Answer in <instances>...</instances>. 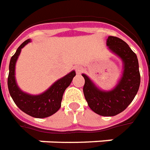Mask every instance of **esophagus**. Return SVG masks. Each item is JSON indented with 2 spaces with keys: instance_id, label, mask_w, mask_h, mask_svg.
<instances>
[{
  "instance_id": "1",
  "label": "esophagus",
  "mask_w": 150,
  "mask_h": 150,
  "mask_svg": "<svg viewBox=\"0 0 150 150\" xmlns=\"http://www.w3.org/2000/svg\"><path fill=\"white\" fill-rule=\"evenodd\" d=\"M83 71V68L82 67H80V66H77V67H75V71H76V73L77 74H80L81 72Z\"/></svg>"
}]
</instances>
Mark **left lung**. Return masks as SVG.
<instances>
[{"label": "left lung", "mask_w": 150, "mask_h": 150, "mask_svg": "<svg viewBox=\"0 0 150 150\" xmlns=\"http://www.w3.org/2000/svg\"><path fill=\"white\" fill-rule=\"evenodd\" d=\"M107 46L122 59L123 73L117 84L109 91L101 90L84 74L83 91L88 107L95 113L112 117L121 113L130 105L136 95L140 83L139 62L135 53L128 44L117 37L109 36Z\"/></svg>", "instance_id": "1"}]
</instances>
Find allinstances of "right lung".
Wrapping results in <instances>:
<instances>
[{
	"instance_id": "right-lung-1",
	"label": "right lung",
	"mask_w": 150,
	"mask_h": 150,
	"mask_svg": "<svg viewBox=\"0 0 150 150\" xmlns=\"http://www.w3.org/2000/svg\"><path fill=\"white\" fill-rule=\"evenodd\" d=\"M29 42H31L30 39L24 41L11 57L7 81L8 88L12 99L21 111L33 117H47L60 109L63 93L75 77V71H72L62 79L57 80L47 90L41 94L31 95L23 92L17 85L15 80V64L21 49Z\"/></svg>"
}]
</instances>
